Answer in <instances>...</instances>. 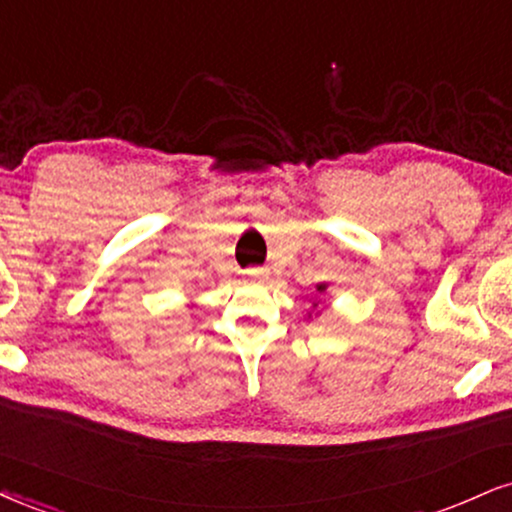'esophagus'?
Returning <instances> with one entry per match:
<instances>
[{
  "mask_svg": "<svg viewBox=\"0 0 512 512\" xmlns=\"http://www.w3.org/2000/svg\"><path fill=\"white\" fill-rule=\"evenodd\" d=\"M246 275L256 277V280H263V277H268V270L266 268H249L246 270Z\"/></svg>",
  "mask_w": 512,
  "mask_h": 512,
  "instance_id": "esophagus-1",
  "label": "esophagus"
}]
</instances>
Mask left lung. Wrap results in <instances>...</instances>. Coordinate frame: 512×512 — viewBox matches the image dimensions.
Listing matches in <instances>:
<instances>
[{
  "label": "left lung",
  "instance_id": "8db88e82",
  "mask_svg": "<svg viewBox=\"0 0 512 512\" xmlns=\"http://www.w3.org/2000/svg\"><path fill=\"white\" fill-rule=\"evenodd\" d=\"M323 289H325V285H320V287H318V292H323Z\"/></svg>",
  "mask_w": 512,
  "mask_h": 512
}]
</instances>
